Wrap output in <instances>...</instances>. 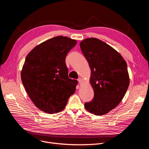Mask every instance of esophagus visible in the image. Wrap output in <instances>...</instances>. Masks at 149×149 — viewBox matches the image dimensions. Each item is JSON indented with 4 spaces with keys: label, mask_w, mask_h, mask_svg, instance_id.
I'll use <instances>...</instances> for the list:
<instances>
[{
    "label": "esophagus",
    "mask_w": 149,
    "mask_h": 149,
    "mask_svg": "<svg viewBox=\"0 0 149 149\" xmlns=\"http://www.w3.org/2000/svg\"><path fill=\"white\" fill-rule=\"evenodd\" d=\"M78 82H79V83H81L82 82V79L81 78H79L78 79Z\"/></svg>",
    "instance_id": "esophagus-1"
}]
</instances>
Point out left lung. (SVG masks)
Listing matches in <instances>:
<instances>
[{
	"label": "left lung",
	"instance_id": "left-lung-1",
	"mask_svg": "<svg viewBox=\"0 0 149 149\" xmlns=\"http://www.w3.org/2000/svg\"><path fill=\"white\" fill-rule=\"evenodd\" d=\"M80 48L91 71L93 100L84 104L87 110L95 115H104L121 101L130 84L127 63L112 47L97 38L81 41Z\"/></svg>",
	"mask_w": 149,
	"mask_h": 149
}]
</instances>
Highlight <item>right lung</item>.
Returning <instances> with one entry per match:
<instances>
[{
	"label": "right lung",
	"mask_w": 149,
	"mask_h": 149,
	"mask_svg": "<svg viewBox=\"0 0 149 149\" xmlns=\"http://www.w3.org/2000/svg\"><path fill=\"white\" fill-rule=\"evenodd\" d=\"M76 40L58 36L34 48L26 56L21 72L24 86L36 107L47 113L63 110L78 81L68 78L65 58Z\"/></svg>",
	"instance_id": "add662e5"
}]
</instances>
